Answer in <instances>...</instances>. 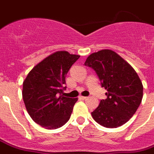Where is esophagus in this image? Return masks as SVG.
Masks as SVG:
<instances>
[{"mask_svg":"<svg viewBox=\"0 0 154 154\" xmlns=\"http://www.w3.org/2000/svg\"><path fill=\"white\" fill-rule=\"evenodd\" d=\"M87 98V97H84V96H80V99H82V100H85Z\"/></svg>","mask_w":154,"mask_h":154,"instance_id":"1","label":"esophagus"}]
</instances>
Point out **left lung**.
<instances>
[{
    "label": "left lung",
    "mask_w": 154,
    "mask_h": 154,
    "mask_svg": "<svg viewBox=\"0 0 154 154\" xmlns=\"http://www.w3.org/2000/svg\"><path fill=\"white\" fill-rule=\"evenodd\" d=\"M85 65L92 68L107 90L106 99L91 112L95 122L106 128H117L136 112L143 97V85L136 71L117 53L102 49L87 57Z\"/></svg>",
    "instance_id": "8db88e82"
}]
</instances>
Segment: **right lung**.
<instances>
[{
	"label": "right lung",
	"mask_w": 154,
	"mask_h": 154,
	"mask_svg": "<svg viewBox=\"0 0 154 154\" xmlns=\"http://www.w3.org/2000/svg\"><path fill=\"white\" fill-rule=\"evenodd\" d=\"M79 55L57 51L38 63L23 82L22 97L29 114L48 129L60 128L69 120L77 98L63 97L65 77Z\"/></svg>",
	"instance_id": "obj_1"
}]
</instances>
